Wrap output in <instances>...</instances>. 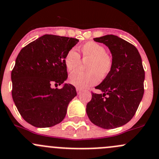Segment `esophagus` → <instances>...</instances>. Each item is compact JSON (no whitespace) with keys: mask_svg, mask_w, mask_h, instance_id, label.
<instances>
[{"mask_svg":"<svg viewBox=\"0 0 159 159\" xmlns=\"http://www.w3.org/2000/svg\"><path fill=\"white\" fill-rule=\"evenodd\" d=\"M76 90H77V93H78V95L81 92V89H79V88H76Z\"/></svg>","mask_w":159,"mask_h":159,"instance_id":"obj_1","label":"esophagus"}]
</instances>
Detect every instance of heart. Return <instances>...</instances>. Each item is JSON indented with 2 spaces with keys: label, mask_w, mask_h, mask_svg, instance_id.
I'll list each match as a JSON object with an SVG mask.
<instances>
[{
  "label": "heart",
  "mask_w": 159,
  "mask_h": 159,
  "mask_svg": "<svg viewBox=\"0 0 159 159\" xmlns=\"http://www.w3.org/2000/svg\"><path fill=\"white\" fill-rule=\"evenodd\" d=\"M81 57L85 64L87 71H78L72 74L69 78L71 84L79 89H85L98 83L100 77L104 78L110 73L112 60L106 53L103 46L98 43L87 42L79 47ZM64 65L68 72H74L79 67L80 55L75 49H70L66 53L64 59Z\"/></svg>",
  "instance_id": "heart-1"
}]
</instances>
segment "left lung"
<instances>
[{"label": "left lung", "mask_w": 159, "mask_h": 159, "mask_svg": "<svg viewBox=\"0 0 159 159\" xmlns=\"http://www.w3.org/2000/svg\"><path fill=\"white\" fill-rule=\"evenodd\" d=\"M109 47L112 57L110 73L92 93L86 112L92 124L104 129L121 127L133 118L144 95V70L138 49L114 35L95 38Z\"/></svg>", "instance_id": "obj_1"}]
</instances>
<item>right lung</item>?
I'll return each instance as SVG.
<instances>
[{"label": "right lung", "instance_id": "add662e5", "mask_svg": "<svg viewBox=\"0 0 159 159\" xmlns=\"http://www.w3.org/2000/svg\"><path fill=\"white\" fill-rule=\"evenodd\" d=\"M78 39L44 35L23 47L11 71L12 98L22 118L36 127H50L65 117L69 102L77 95L67 78L64 59Z\"/></svg>", "mask_w": 159, "mask_h": 159}]
</instances>
